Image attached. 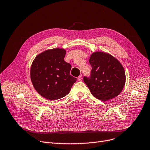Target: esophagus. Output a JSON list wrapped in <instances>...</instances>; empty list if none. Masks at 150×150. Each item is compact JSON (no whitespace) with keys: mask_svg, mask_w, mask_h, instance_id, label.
<instances>
[{"mask_svg":"<svg viewBox=\"0 0 150 150\" xmlns=\"http://www.w3.org/2000/svg\"><path fill=\"white\" fill-rule=\"evenodd\" d=\"M77 80H78V81H81L82 80H83V78H82V75H80V76H79L78 78H77Z\"/></svg>","mask_w":150,"mask_h":150,"instance_id":"34e87169","label":"esophagus"}]
</instances>
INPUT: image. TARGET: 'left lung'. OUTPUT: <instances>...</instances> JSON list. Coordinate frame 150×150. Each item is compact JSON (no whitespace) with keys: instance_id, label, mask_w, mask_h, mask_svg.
I'll list each match as a JSON object with an SVG mask.
<instances>
[{"instance_id":"left-lung-1","label":"left lung","mask_w":150,"mask_h":150,"mask_svg":"<svg viewBox=\"0 0 150 150\" xmlns=\"http://www.w3.org/2000/svg\"><path fill=\"white\" fill-rule=\"evenodd\" d=\"M91 65L90 78L83 80L93 96L106 101L118 96L125 86L126 77L122 65L108 53L96 51L89 59Z\"/></svg>"}]
</instances>
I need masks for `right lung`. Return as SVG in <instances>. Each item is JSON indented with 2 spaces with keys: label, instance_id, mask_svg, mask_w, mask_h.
<instances>
[{
  "label": "right lung",
  "instance_id": "right-lung-1",
  "mask_svg": "<svg viewBox=\"0 0 150 150\" xmlns=\"http://www.w3.org/2000/svg\"><path fill=\"white\" fill-rule=\"evenodd\" d=\"M65 54L62 48L47 49L39 54L32 62V84L42 97L49 100L68 95L76 80L70 74L71 65L64 60Z\"/></svg>",
  "mask_w": 150,
  "mask_h": 150
}]
</instances>
